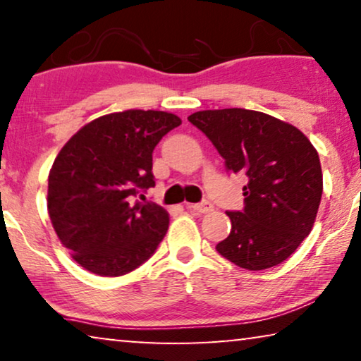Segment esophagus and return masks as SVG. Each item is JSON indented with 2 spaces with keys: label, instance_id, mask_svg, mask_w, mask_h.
Here are the masks:
<instances>
[{
  "label": "esophagus",
  "instance_id": "esophagus-1",
  "mask_svg": "<svg viewBox=\"0 0 361 361\" xmlns=\"http://www.w3.org/2000/svg\"><path fill=\"white\" fill-rule=\"evenodd\" d=\"M187 209H189L190 212H197V214H209V212L214 210V205L210 204V202H200V204H190L187 205Z\"/></svg>",
  "mask_w": 361,
  "mask_h": 361
}]
</instances>
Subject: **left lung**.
<instances>
[{
	"mask_svg": "<svg viewBox=\"0 0 361 361\" xmlns=\"http://www.w3.org/2000/svg\"><path fill=\"white\" fill-rule=\"evenodd\" d=\"M225 159L226 169L243 172L245 209L226 212L230 235L216 251L250 271L288 259L312 230L322 199V167L307 136L289 123L243 108L192 113Z\"/></svg>",
	"mask_w": 361,
	"mask_h": 361,
	"instance_id": "left-lung-1",
	"label": "left lung"
}]
</instances>
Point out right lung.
<instances>
[{
	"label": "right lung",
	"mask_w": 361,
	"mask_h": 361,
	"mask_svg": "<svg viewBox=\"0 0 361 361\" xmlns=\"http://www.w3.org/2000/svg\"><path fill=\"white\" fill-rule=\"evenodd\" d=\"M180 123L167 111L110 113L87 123L59 152L49 172L47 210L82 268L113 278L154 253L169 214L135 197L154 187L152 151Z\"/></svg>",
	"instance_id": "obj_1"
}]
</instances>
